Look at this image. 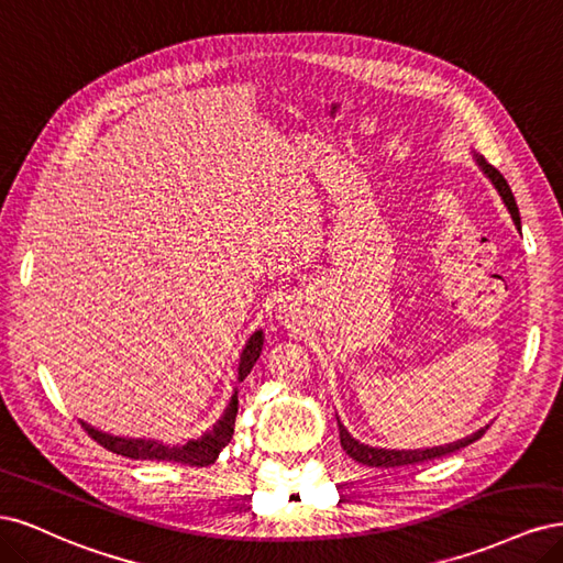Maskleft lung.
<instances>
[{
    "label": "left lung",
    "instance_id": "1",
    "mask_svg": "<svg viewBox=\"0 0 563 563\" xmlns=\"http://www.w3.org/2000/svg\"><path fill=\"white\" fill-rule=\"evenodd\" d=\"M476 162L482 164L486 176L493 180V185L498 187V192H500V197H503V201H505V207L509 209V213H512L515 225L521 228V218H519V209H517L515 195H512V190H509V185H507V180L503 178V174L498 172V168H493L490 164H486L482 157L476 159ZM338 430H340V446H343V451H345L352 460H356V463L368 465V467H399V465H416V463H424V460H434V457H441V455L455 453V451H460V449L470 446L472 441L482 439L488 428H484V430H479V432H474V434H470V437H465V439H460V441H455V444L434 446V449H424V451H387V449H373V446L360 444V441L350 437V432L343 428V424H340V420H338Z\"/></svg>",
    "mask_w": 563,
    "mask_h": 563
}]
</instances>
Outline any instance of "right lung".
I'll return each instance as SVG.
<instances>
[{
    "label": "right lung",
    "mask_w": 563,
    "mask_h": 563,
    "mask_svg": "<svg viewBox=\"0 0 563 563\" xmlns=\"http://www.w3.org/2000/svg\"><path fill=\"white\" fill-rule=\"evenodd\" d=\"M263 350V331H255L251 335V340L246 343L244 352H242V364H240V380H244L253 364L258 362ZM236 395L232 397L230 406L225 408L223 418H220L213 430L207 432L199 439L187 441L183 446H166L162 441L155 439H122V437H112L106 432L93 430L91 424L81 422V428L87 430V434L100 444L103 449L117 453V455H126L133 460H168V463H180V465H190V467H207L211 463H216V457L220 455L230 439L234 434V418H236Z\"/></svg>",
    "instance_id": "obj_1"
}]
</instances>
